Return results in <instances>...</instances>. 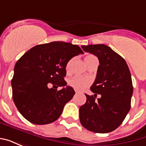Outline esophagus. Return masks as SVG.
Instances as JSON below:
<instances>
[{
  "mask_svg": "<svg viewBox=\"0 0 146 146\" xmlns=\"http://www.w3.org/2000/svg\"><path fill=\"white\" fill-rule=\"evenodd\" d=\"M75 92H76V94H77V93H79V91H77V90H75Z\"/></svg>",
  "mask_w": 146,
  "mask_h": 146,
  "instance_id": "obj_1",
  "label": "esophagus"
}]
</instances>
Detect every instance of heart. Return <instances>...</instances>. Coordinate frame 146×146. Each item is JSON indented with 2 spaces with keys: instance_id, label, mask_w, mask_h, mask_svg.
I'll list each match as a JSON object with an SVG mask.
<instances>
[{
  "instance_id": "obj_1",
  "label": "heart",
  "mask_w": 146,
  "mask_h": 146,
  "mask_svg": "<svg viewBox=\"0 0 146 146\" xmlns=\"http://www.w3.org/2000/svg\"><path fill=\"white\" fill-rule=\"evenodd\" d=\"M94 55H88L85 58V62L86 64H88L93 59L95 58ZM73 63V59H70L66 64V70L68 73L70 72L71 70V66ZM92 83V80L88 78V77H83V76H73L72 78H70L68 80V84L71 86L72 88H75L76 90H79V91H82L87 88Z\"/></svg>"
}]
</instances>
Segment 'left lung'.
<instances>
[{"instance_id": "left-lung-1", "label": "left lung", "mask_w": 146, "mask_h": 146, "mask_svg": "<svg viewBox=\"0 0 146 146\" xmlns=\"http://www.w3.org/2000/svg\"><path fill=\"white\" fill-rule=\"evenodd\" d=\"M82 48L98 57L99 66L91 87L95 95L85 94L87 101L80 107V121L90 131L109 133L122 123L131 109V73L126 61L106 45L91 44Z\"/></svg>"}]
</instances>
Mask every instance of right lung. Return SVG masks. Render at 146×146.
<instances>
[{
    "label": "right lung",
    "mask_w": 146,
    "mask_h": 146,
    "mask_svg": "<svg viewBox=\"0 0 146 146\" xmlns=\"http://www.w3.org/2000/svg\"><path fill=\"white\" fill-rule=\"evenodd\" d=\"M83 53L77 45L54 41L34 46L18 60L11 80L12 98L24 118L39 125L58 119L75 95L72 87H65L66 64ZM51 85L64 88L58 91Z\"/></svg>",
    "instance_id": "add662e5"
}]
</instances>
